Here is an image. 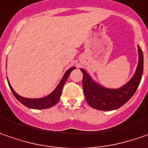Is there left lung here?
<instances>
[{
  "mask_svg": "<svg viewBox=\"0 0 148 148\" xmlns=\"http://www.w3.org/2000/svg\"><path fill=\"white\" fill-rule=\"evenodd\" d=\"M138 61L136 70L129 82L117 89L107 88L96 82L87 71L80 69L83 74L82 87L86 100L93 108L103 111L117 109L124 105L134 94L140 83L143 71V54L138 45Z\"/></svg>",
  "mask_w": 148,
  "mask_h": 148,
  "instance_id": "8db88e82",
  "label": "left lung"
}]
</instances>
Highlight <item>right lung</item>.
Listing matches in <instances>:
<instances>
[{"instance_id":"right-lung-1","label":"right lung","mask_w":148,"mask_h":148,"mask_svg":"<svg viewBox=\"0 0 148 148\" xmlns=\"http://www.w3.org/2000/svg\"><path fill=\"white\" fill-rule=\"evenodd\" d=\"M76 69V67H71L69 70L66 71L65 74L63 75V77L61 79V81L59 82V84L57 85V87L54 89L53 92H51L49 95H46L43 98H37V99H31V98H25L18 94L16 93V91L13 89V87H11L10 83L9 82V80L7 79L9 86L10 88L11 91L13 92V94L15 96V98L18 100L20 103H22L26 107L29 108H33V109H45V108H49L53 107L54 105H56L57 102L59 101L60 97L61 95V91L62 88L64 87L65 83H66L67 78L69 77L70 73L72 72V70Z\"/></svg>"}]
</instances>
